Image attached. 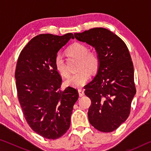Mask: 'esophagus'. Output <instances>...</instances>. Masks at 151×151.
Returning a JSON list of instances; mask_svg holds the SVG:
<instances>
[{"label":"esophagus","mask_w":151,"mask_h":151,"mask_svg":"<svg viewBox=\"0 0 151 151\" xmlns=\"http://www.w3.org/2000/svg\"><path fill=\"white\" fill-rule=\"evenodd\" d=\"M78 93H79V96H83L84 94H85V92H84L83 89H78Z\"/></svg>","instance_id":"34e87169"}]
</instances>
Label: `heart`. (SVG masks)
I'll list each match as a JSON object with an SVG mask.
<instances>
[{
    "mask_svg": "<svg viewBox=\"0 0 151 151\" xmlns=\"http://www.w3.org/2000/svg\"><path fill=\"white\" fill-rule=\"evenodd\" d=\"M66 52L71 57L79 59L77 73L67 81V83L75 87H82L87 83L91 76V72L98 71L101 65V58L96 51L89 50L86 45L75 42L67 48ZM56 70L61 76L69 77L70 72L60 54L57 55L55 59Z\"/></svg>",
    "mask_w": 151,
    "mask_h": 151,
    "instance_id": "b5f03b06",
    "label": "heart"
}]
</instances>
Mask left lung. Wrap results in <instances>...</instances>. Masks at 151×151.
<instances>
[{
    "label": "left lung",
    "mask_w": 151,
    "mask_h": 151,
    "mask_svg": "<svg viewBox=\"0 0 151 151\" xmlns=\"http://www.w3.org/2000/svg\"><path fill=\"white\" fill-rule=\"evenodd\" d=\"M75 37L95 48L101 58L96 76L85 88L91 100L88 121L99 131L112 132L129 117L136 94L129 49L121 38L104 28L75 33Z\"/></svg>",
    "instance_id": "left-lung-1"
}]
</instances>
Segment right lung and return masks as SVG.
I'll list each match as a JSON object with an SVG mask.
<instances>
[{
  "instance_id": "add662e5",
  "label": "right lung",
  "mask_w": 151,
  "mask_h": 151,
  "mask_svg": "<svg viewBox=\"0 0 151 151\" xmlns=\"http://www.w3.org/2000/svg\"><path fill=\"white\" fill-rule=\"evenodd\" d=\"M71 38L72 33L36 36L17 60L15 79L22 113L33 131L47 139H58L68 131L78 99L75 88L61 90L62 78L55 65L58 51Z\"/></svg>"
}]
</instances>
